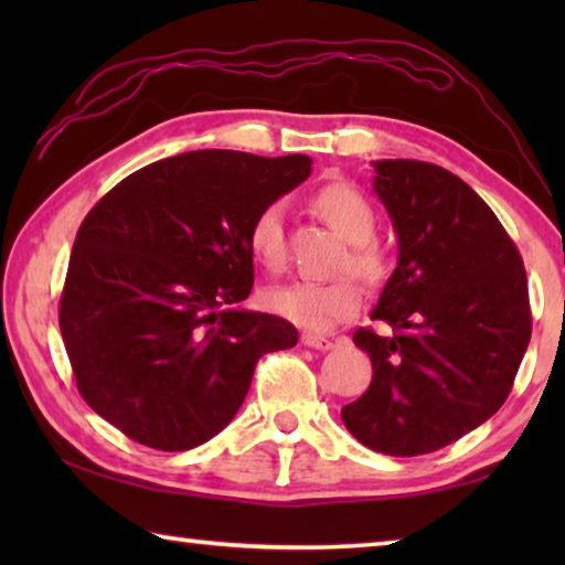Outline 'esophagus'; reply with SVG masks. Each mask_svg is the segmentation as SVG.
<instances>
[{
    "label": "esophagus",
    "instance_id": "obj_1",
    "mask_svg": "<svg viewBox=\"0 0 565 565\" xmlns=\"http://www.w3.org/2000/svg\"><path fill=\"white\" fill-rule=\"evenodd\" d=\"M301 343L303 347H309V349H317V351H329V349H333V339H329V337H319V333H301Z\"/></svg>",
    "mask_w": 565,
    "mask_h": 565
}]
</instances>
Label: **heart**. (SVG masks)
Listing matches in <instances>:
<instances>
[{"label":"heart","mask_w":565,"mask_h":565,"mask_svg":"<svg viewBox=\"0 0 565 565\" xmlns=\"http://www.w3.org/2000/svg\"><path fill=\"white\" fill-rule=\"evenodd\" d=\"M317 212L333 232L347 238L349 248L339 264L341 271H353L363 281L376 284L386 274V252L374 234V209L361 191L333 181L317 194ZM248 252L264 269L281 271L286 264V228L284 204L274 202L264 206L248 226ZM264 303L286 321L309 331H329L337 323L351 319L361 309V286L353 276H339L333 281H291L274 286L264 294Z\"/></svg>","instance_id":"obj_1"}]
</instances>
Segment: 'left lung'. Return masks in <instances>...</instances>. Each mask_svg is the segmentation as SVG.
I'll return each mask as SVG.
<instances>
[{
  "instance_id": "obj_1",
  "label": "left lung",
  "mask_w": 565,
  "mask_h": 565,
  "mask_svg": "<svg viewBox=\"0 0 565 565\" xmlns=\"http://www.w3.org/2000/svg\"><path fill=\"white\" fill-rule=\"evenodd\" d=\"M374 191L398 238V264L371 319L366 394L341 408L371 451L431 454L503 406L531 341L529 286L511 236L476 191L444 167L374 161Z\"/></svg>"
}]
</instances>
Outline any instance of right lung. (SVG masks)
I'll return each instance as SVG.
<instances>
[{"label":"right lung","mask_w":565,"mask_h":565,"mask_svg":"<svg viewBox=\"0 0 565 565\" xmlns=\"http://www.w3.org/2000/svg\"><path fill=\"white\" fill-rule=\"evenodd\" d=\"M311 174L303 154L202 149L119 181L84 218L60 329L97 414L159 451L206 444L236 416L264 353L299 333L242 309L254 286L248 226Z\"/></svg>","instance_id":"right-lung-1"}]
</instances>
